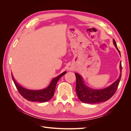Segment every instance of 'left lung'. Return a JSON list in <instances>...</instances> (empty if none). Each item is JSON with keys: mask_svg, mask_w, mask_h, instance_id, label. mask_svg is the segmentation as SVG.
Here are the masks:
<instances>
[{"mask_svg": "<svg viewBox=\"0 0 131 131\" xmlns=\"http://www.w3.org/2000/svg\"><path fill=\"white\" fill-rule=\"evenodd\" d=\"M113 43L118 52L120 54V52L118 49L115 40L113 39ZM120 76L117 80L112 85L104 88L97 89L89 86L84 82L83 78L80 75L76 73L75 74L77 79L76 92L77 96L82 103L89 104H97L105 102L112 98L116 92L117 87L119 84L121 77L122 66L120 63Z\"/></svg>", "mask_w": 131, "mask_h": 131, "instance_id": "left-lung-1", "label": "left lung"}]
</instances>
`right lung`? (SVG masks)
Instances as JSON below:
<instances>
[{
    "label": "right lung",
    "mask_w": 131,
    "mask_h": 131,
    "mask_svg": "<svg viewBox=\"0 0 131 131\" xmlns=\"http://www.w3.org/2000/svg\"><path fill=\"white\" fill-rule=\"evenodd\" d=\"M66 73L67 72H63L56 78L52 79L46 88L37 90H31L24 88L15 80L13 74H11V75L14 84L18 91L23 98L30 102L43 103L50 100L51 98L53 96L57 81Z\"/></svg>",
    "instance_id": "right-lung-1"
}]
</instances>
